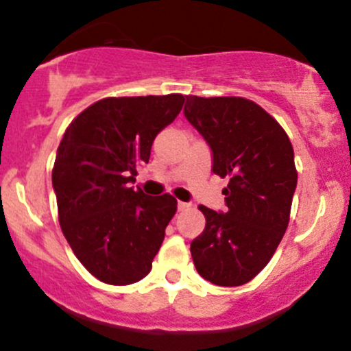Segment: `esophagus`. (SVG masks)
<instances>
[{"label": "esophagus", "mask_w": 351, "mask_h": 351, "mask_svg": "<svg viewBox=\"0 0 351 351\" xmlns=\"http://www.w3.org/2000/svg\"><path fill=\"white\" fill-rule=\"evenodd\" d=\"M190 204H185V202H178V212H183V210H186Z\"/></svg>", "instance_id": "1"}]
</instances>
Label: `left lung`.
Masks as SVG:
<instances>
[{"label": "left lung", "mask_w": 351, "mask_h": 351, "mask_svg": "<svg viewBox=\"0 0 351 351\" xmlns=\"http://www.w3.org/2000/svg\"><path fill=\"white\" fill-rule=\"evenodd\" d=\"M185 117L212 149V171L228 178L225 212L200 205L205 228L191 241L198 274L242 286L274 256L298 185L294 151L278 121L243 97L186 95Z\"/></svg>", "instance_id": "obj_1"}]
</instances>
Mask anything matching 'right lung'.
Returning a JSON list of instances; mask_svg holds the SVG:
<instances>
[{
    "mask_svg": "<svg viewBox=\"0 0 351 351\" xmlns=\"http://www.w3.org/2000/svg\"><path fill=\"white\" fill-rule=\"evenodd\" d=\"M183 102L182 94L102 99L62 138L51 171L58 220L77 259L99 281L126 286L151 271L176 200L147 197L131 183Z\"/></svg>",
    "mask_w": 351,
    "mask_h": 351,
    "instance_id": "obj_1",
    "label": "right lung"
}]
</instances>
